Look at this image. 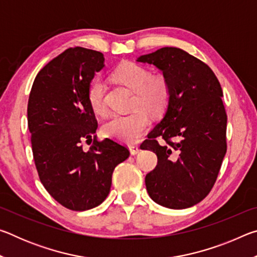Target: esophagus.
I'll return each instance as SVG.
<instances>
[{"instance_id":"34e87169","label":"esophagus","mask_w":257,"mask_h":257,"mask_svg":"<svg viewBox=\"0 0 257 257\" xmlns=\"http://www.w3.org/2000/svg\"><path fill=\"white\" fill-rule=\"evenodd\" d=\"M129 150H130V153H132V155H136L139 152V147L137 145H130Z\"/></svg>"}]
</instances>
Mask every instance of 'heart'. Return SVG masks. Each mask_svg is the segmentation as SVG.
Listing matches in <instances>:
<instances>
[{
  "label": "heart",
  "mask_w": 257,
  "mask_h": 257,
  "mask_svg": "<svg viewBox=\"0 0 257 257\" xmlns=\"http://www.w3.org/2000/svg\"><path fill=\"white\" fill-rule=\"evenodd\" d=\"M113 78L134 92V111L127 114H114L103 124V134L115 141L134 144L142 138L150 127L151 114L162 112L170 97V84L162 73L151 75L145 67L135 62H124L113 71ZM105 85L94 79L87 89L89 106L96 114L105 112Z\"/></svg>",
  "instance_id": "heart-1"
}]
</instances>
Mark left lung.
<instances>
[{"instance_id": "8db88e82", "label": "left lung", "mask_w": 257, "mask_h": 257, "mask_svg": "<svg viewBox=\"0 0 257 257\" xmlns=\"http://www.w3.org/2000/svg\"><path fill=\"white\" fill-rule=\"evenodd\" d=\"M137 61L159 68L170 84L165 114L141 145L158 155L145 178L147 193L162 206L190 207L213 188L227 152L222 88L206 63L178 47H162Z\"/></svg>"}]
</instances>
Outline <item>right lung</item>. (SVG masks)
I'll return each mask as SVG.
<instances>
[{"mask_svg": "<svg viewBox=\"0 0 257 257\" xmlns=\"http://www.w3.org/2000/svg\"><path fill=\"white\" fill-rule=\"evenodd\" d=\"M103 67L101 52L70 47L41 69L29 94L28 128L38 177L51 196L72 211L104 202L113 170L130 154L124 145L98 141L95 134L97 120L87 89Z\"/></svg>", "mask_w": 257, "mask_h": 257, "instance_id": "obj_1", "label": "right lung"}]
</instances>
